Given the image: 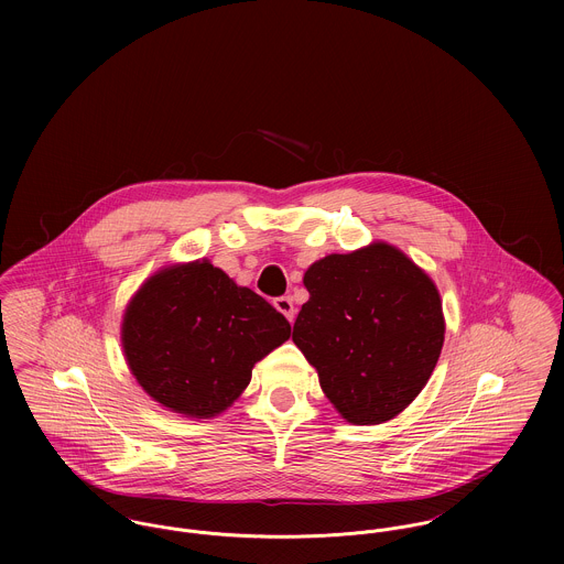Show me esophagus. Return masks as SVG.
<instances>
[{"label":"esophagus","instance_id":"1","mask_svg":"<svg viewBox=\"0 0 564 564\" xmlns=\"http://www.w3.org/2000/svg\"><path fill=\"white\" fill-rule=\"evenodd\" d=\"M273 306H275L289 322H295V306H293V300H291L289 295L275 297V300H273Z\"/></svg>","mask_w":564,"mask_h":564}]
</instances>
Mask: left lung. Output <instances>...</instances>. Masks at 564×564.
Returning <instances> with one entry per match:
<instances>
[{"label": "left lung", "instance_id": "8db88e82", "mask_svg": "<svg viewBox=\"0 0 564 564\" xmlns=\"http://www.w3.org/2000/svg\"><path fill=\"white\" fill-rule=\"evenodd\" d=\"M311 300L293 340L343 419L398 416L427 384L445 340L441 295L403 251L373 242L329 253L304 273Z\"/></svg>", "mask_w": 564, "mask_h": 564}]
</instances>
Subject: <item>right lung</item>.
I'll use <instances>...</instances> for the list:
<instances>
[{
	"label": "right lung",
	"instance_id": "1",
	"mask_svg": "<svg viewBox=\"0 0 564 564\" xmlns=\"http://www.w3.org/2000/svg\"><path fill=\"white\" fill-rule=\"evenodd\" d=\"M289 336L291 323L282 313L208 260L152 275L121 325L123 354L143 391L193 419L232 405L253 365Z\"/></svg>",
	"mask_w": 564,
	"mask_h": 564
}]
</instances>
